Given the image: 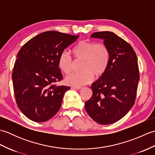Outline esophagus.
I'll return each instance as SVG.
<instances>
[{
    "mask_svg": "<svg viewBox=\"0 0 155 155\" xmlns=\"http://www.w3.org/2000/svg\"><path fill=\"white\" fill-rule=\"evenodd\" d=\"M72 89H75V90H80L82 88L81 87H76V86H72L71 87Z\"/></svg>",
    "mask_w": 155,
    "mask_h": 155,
    "instance_id": "1",
    "label": "esophagus"
}]
</instances>
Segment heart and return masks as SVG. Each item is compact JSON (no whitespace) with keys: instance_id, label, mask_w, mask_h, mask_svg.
Returning a JSON list of instances; mask_svg holds the SVG:
<instances>
[{"instance_id":"heart-1","label":"heart","mask_w":155,"mask_h":155,"mask_svg":"<svg viewBox=\"0 0 155 155\" xmlns=\"http://www.w3.org/2000/svg\"><path fill=\"white\" fill-rule=\"evenodd\" d=\"M71 52L75 61L81 60V71L72 72L65 78L66 83L79 87L91 83L94 75L99 77L107 70L110 62V51L106 45L93 41H81L74 45ZM74 61L67 52H62L58 57V66L67 74L73 67Z\"/></svg>"}]
</instances>
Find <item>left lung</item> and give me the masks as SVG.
<instances>
[{
	"mask_svg": "<svg viewBox=\"0 0 155 155\" xmlns=\"http://www.w3.org/2000/svg\"><path fill=\"white\" fill-rule=\"evenodd\" d=\"M91 37L103 40L110 57L106 72L92 84L93 96L84 107L97 123L113 124L134 104L140 78L137 57L133 47L113 32H97Z\"/></svg>",
	"mask_w": 155,
	"mask_h": 155,
	"instance_id": "obj_1",
	"label": "left lung"
}]
</instances>
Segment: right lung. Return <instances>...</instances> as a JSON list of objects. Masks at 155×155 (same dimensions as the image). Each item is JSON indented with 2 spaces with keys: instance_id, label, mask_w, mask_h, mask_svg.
I'll return each instance as SVG.
<instances>
[{
  "instance_id": "add662e5",
  "label": "right lung",
  "mask_w": 155,
  "mask_h": 155,
  "mask_svg": "<svg viewBox=\"0 0 155 155\" xmlns=\"http://www.w3.org/2000/svg\"><path fill=\"white\" fill-rule=\"evenodd\" d=\"M78 37L44 32L19 51L12 74L13 88L18 107L30 120L47 121L58 111L64 93L71 88L55 84L62 79L58 57Z\"/></svg>"
}]
</instances>
